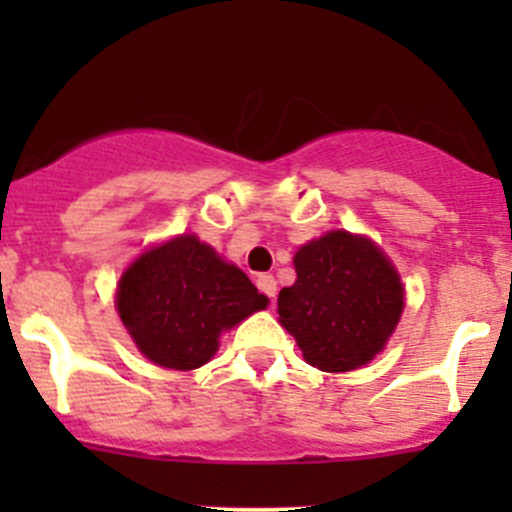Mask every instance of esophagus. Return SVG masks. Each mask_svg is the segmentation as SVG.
Wrapping results in <instances>:
<instances>
[{
	"label": "esophagus",
	"mask_w": 512,
	"mask_h": 512,
	"mask_svg": "<svg viewBox=\"0 0 512 512\" xmlns=\"http://www.w3.org/2000/svg\"><path fill=\"white\" fill-rule=\"evenodd\" d=\"M255 282H257V289H260V292H265L267 297L275 299V294H277L275 277H272V275H257Z\"/></svg>",
	"instance_id": "1"
}]
</instances>
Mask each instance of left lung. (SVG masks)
I'll return each instance as SVG.
<instances>
[{
    "label": "left lung",
    "instance_id": "left-lung-1",
    "mask_svg": "<svg viewBox=\"0 0 512 512\" xmlns=\"http://www.w3.org/2000/svg\"><path fill=\"white\" fill-rule=\"evenodd\" d=\"M294 270L277 309L309 364L352 371L384 349L404 312V287L374 242L334 230L304 245Z\"/></svg>",
    "mask_w": 512,
    "mask_h": 512
}]
</instances>
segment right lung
Wrapping results in <instances>:
<instances>
[{"label":"right lung","instance_id":"add662e5","mask_svg":"<svg viewBox=\"0 0 512 512\" xmlns=\"http://www.w3.org/2000/svg\"><path fill=\"white\" fill-rule=\"evenodd\" d=\"M118 314L143 354L190 371L218 352L223 329L257 309L265 294L198 237L183 235L138 257L118 285Z\"/></svg>","mask_w":512,"mask_h":512}]
</instances>
